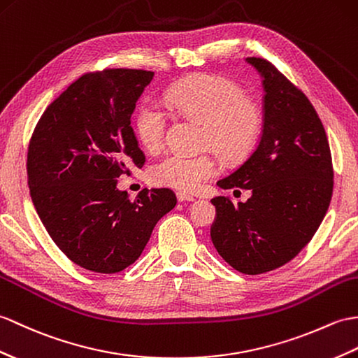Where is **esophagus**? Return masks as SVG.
I'll return each instance as SVG.
<instances>
[{"label":"esophagus","instance_id":"34e87169","mask_svg":"<svg viewBox=\"0 0 358 358\" xmlns=\"http://www.w3.org/2000/svg\"><path fill=\"white\" fill-rule=\"evenodd\" d=\"M177 198H178L180 203H182V201H194V199H195L194 195H189L186 192H177Z\"/></svg>","mask_w":358,"mask_h":358}]
</instances>
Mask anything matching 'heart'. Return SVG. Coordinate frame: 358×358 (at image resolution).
Wrapping results in <instances>:
<instances>
[{
    "instance_id": "obj_1",
    "label": "heart",
    "mask_w": 358,
    "mask_h": 358,
    "mask_svg": "<svg viewBox=\"0 0 358 358\" xmlns=\"http://www.w3.org/2000/svg\"><path fill=\"white\" fill-rule=\"evenodd\" d=\"M166 102L181 114L204 124L203 145L222 160L236 162L255 148L262 129V111L234 80L215 74H195L171 87ZM169 117L155 101H145L134 115L136 132L149 152L160 151ZM218 173L209 152L189 155L171 152L157 162L149 177L154 185L194 190Z\"/></svg>"
}]
</instances>
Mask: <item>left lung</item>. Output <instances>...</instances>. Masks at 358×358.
Segmentation results:
<instances>
[{"label": "left lung", "instance_id": "8db88e82", "mask_svg": "<svg viewBox=\"0 0 358 358\" xmlns=\"http://www.w3.org/2000/svg\"><path fill=\"white\" fill-rule=\"evenodd\" d=\"M264 78L262 136L250 157L217 185L250 189L245 203L215 196L212 243L244 274L289 262L325 217L334 186L331 149L322 120L302 90L264 57H247Z\"/></svg>", "mask_w": 358, "mask_h": 358}]
</instances>
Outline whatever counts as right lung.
<instances>
[{
	"label": "right lung",
	"mask_w": 358,
	"mask_h": 358,
	"mask_svg": "<svg viewBox=\"0 0 358 358\" xmlns=\"http://www.w3.org/2000/svg\"><path fill=\"white\" fill-rule=\"evenodd\" d=\"M154 71L85 73L41 115L29 141L27 181L50 238L79 267L114 274L138 259L163 215L171 189H143L136 199L117 178L143 168L131 114Z\"/></svg>",
	"instance_id": "add662e5"
}]
</instances>
